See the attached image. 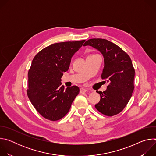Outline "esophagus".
<instances>
[{
  "mask_svg": "<svg viewBox=\"0 0 156 156\" xmlns=\"http://www.w3.org/2000/svg\"><path fill=\"white\" fill-rule=\"evenodd\" d=\"M87 91V90L85 88H81L80 89V93H84Z\"/></svg>",
  "mask_w": 156,
  "mask_h": 156,
  "instance_id": "34e87169",
  "label": "esophagus"
}]
</instances>
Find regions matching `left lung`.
<instances>
[{"mask_svg":"<svg viewBox=\"0 0 156 156\" xmlns=\"http://www.w3.org/2000/svg\"><path fill=\"white\" fill-rule=\"evenodd\" d=\"M83 46H91L102 54L104 66L101 77L109 83L105 91H96L101 99L95 107L107 116L119 114L129 102L134 90L135 72L130 57L116 44L105 39H90Z\"/></svg>","mask_w":156,"mask_h":156,"instance_id":"left-lung-1","label":"left lung"}]
</instances>
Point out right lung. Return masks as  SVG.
<instances>
[{
  "label": "right lung",
  "mask_w": 156,
  "mask_h": 156,
  "mask_svg": "<svg viewBox=\"0 0 156 156\" xmlns=\"http://www.w3.org/2000/svg\"><path fill=\"white\" fill-rule=\"evenodd\" d=\"M85 40L55 43L34 57L28 72V96L44 118L56 121L69 112L80 92L76 86L64 89L61 78L68 71L73 55Z\"/></svg>",
  "instance_id": "obj_1"
}]
</instances>
